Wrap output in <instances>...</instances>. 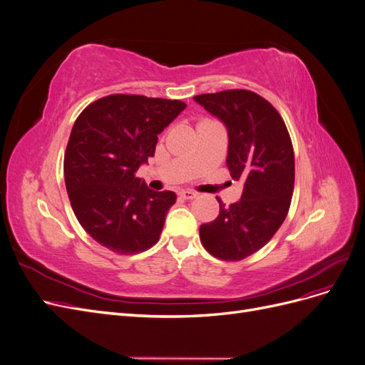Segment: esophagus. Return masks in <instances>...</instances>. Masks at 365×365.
I'll return each instance as SVG.
<instances>
[{
    "label": "esophagus",
    "instance_id": "1",
    "mask_svg": "<svg viewBox=\"0 0 365 365\" xmlns=\"http://www.w3.org/2000/svg\"><path fill=\"white\" fill-rule=\"evenodd\" d=\"M197 195L195 193V192H192V190H182V192H180V197H182V200H195Z\"/></svg>",
    "mask_w": 365,
    "mask_h": 365
}]
</instances>
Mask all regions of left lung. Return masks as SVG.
I'll use <instances>...</instances> for the list:
<instances>
[{
	"label": "left lung",
	"instance_id": "1",
	"mask_svg": "<svg viewBox=\"0 0 365 365\" xmlns=\"http://www.w3.org/2000/svg\"><path fill=\"white\" fill-rule=\"evenodd\" d=\"M228 130L227 165L244 182L240 201L219 202L213 222L200 227L213 257L239 262L263 248L288 216L295 181L292 141L282 115L267 98L248 90L193 97Z\"/></svg>",
	"mask_w": 365,
	"mask_h": 365
}]
</instances>
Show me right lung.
Here are the masks:
<instances>
[{"label":"right lung","instance_id":"right-lung-1","mask_svg":"<svg viewBox=\"0 0 365 365\" xmlns=\"http://www.w3.org/2000/svg\"><path fill=\"white\" fill-rule=\"evenodd\" d=\"M184 108L181 101L111 94L76 118L63 158L65 185L79 224L105 248L137 254L158 242L176 195L148 189L135 172Z\"/></svg>","mask_w":365,"mask_h":365}]
</instances>
